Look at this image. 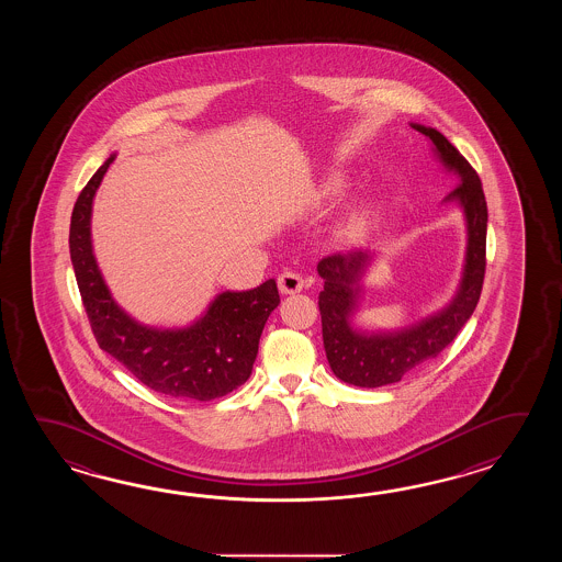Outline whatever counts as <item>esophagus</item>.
<instances>
[{
    "instance_id": "esophagus-1",
    "label": "esophagus",
    "mask_w": 562,
    "mask_h": 562,
    "mask_svg": "<svg viewBox=\"0 0 562 562\" xmlns=\"http://www.w3.org/2000/svg\"><path fill=\"white\" fill-rule=\"evenodd\" d=\"M277 283H279V291L283 295H293V293H299V291H303L305 286L310 285L303 277L299 276V273H293V271L281 273Z\"/></svg>"
}]
</instances>
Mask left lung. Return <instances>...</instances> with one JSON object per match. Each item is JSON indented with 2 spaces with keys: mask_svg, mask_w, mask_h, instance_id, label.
Returning <instances> with one entry per match:
<instances>
[{
  "mask_svg": "<svg viewBox=\"0 0 562 562\" xmlns=\"http://www.w3.org/2000/svg\"><path fill=\"white\" fill-rule=\"evenodd\" d=\"M412 128L430 138L434 155L458 177L454 191L443 203L458 204L467 218L464 271L454 299L442 311L397 331H363L353 325L361 295L359 281L375 255L359 249L335 252L319 261L317 273L325 281L319 293L325 356L341 382L358 387L400 382L409 371L438 358L472 317L484 283L488 209L480 177L442 132L422 124H412Z\"/></svg>",
  "mask_w": 562,
  "mask_h": 562,
  "instance_id": "left-lung-1",
  "label": "left lung"
}]
</instances>
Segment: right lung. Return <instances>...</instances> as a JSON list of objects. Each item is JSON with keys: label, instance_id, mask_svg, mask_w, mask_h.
<instances>
[{"label": "right lung", "instance_id": "add662e5", "mask_svg": "<svg viewBox=\"0 0 562 562\" xmlns=\"http://www.w3.org/2000/svg\"><path fill=\"white\" fill-rule=\"evenodd\" d=\"M88 180L74 204L70 257L95 341L132 375L158 394L211 402L237 390L251 375L259 339L279 305L276 279L251 291H225L203 317L182 329H156L132 319L108 291L90 237L92 203L108 167Z\"/></svg>", "mask_w": 562, "mask_h": 562}]
</instances>
